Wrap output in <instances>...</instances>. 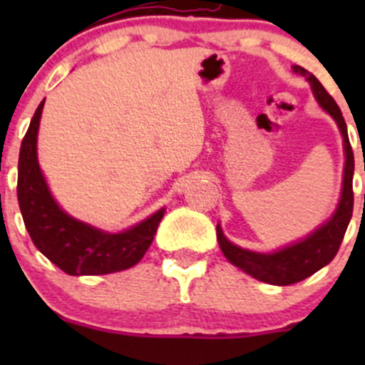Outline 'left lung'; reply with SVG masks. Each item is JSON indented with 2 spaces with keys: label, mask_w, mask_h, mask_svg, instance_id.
<instances>
[{
  "label": "left lung",
  "mask_w": 365,
  "mask_h": 365,
  "mask_svg": "<svg viewBox=\"0 0 365 365\" xmlns=\"http://www.w3.org/2000/svg\"><path fill=\"white\" fill-rule=\"evenodd\" d=\"M293 72L300 73V76H304L309 81L318 104L336 120L337 127H339L342 134L346 162L344 176H342V192L336 212L325 224H322L318 230L312 231L304 240L295 242V244L286 245V247L279 249V251L268 254L247 251V249H242L238 245L231 244L224 237L219 224H217V240H219L220 251L224 252L227 261L240 268V270H244L245 274L252 275L257 281L275 286L295 284V282L304 281L309 275L316 274L319 268L329 264L336 257L337 251H339L346 227H348L353 213V171H355V159H353V150L348 139V128H346V121L342 118L339 106L327 93L322 83L311 72L298 67V65L293 67Z\"/></svg>",
  "instance_id": "obj_1"
}]
</instances>
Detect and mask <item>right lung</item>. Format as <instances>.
Here are the masks:
<instances>
[{"mask_svg":"<svg viewBox=\"0 0 365 365\" xmlns=\"http://www.w3.org/2000/svg\"><path fill=\"white\" fill-rule=\"evenodd\" d=\"M43 102L21 145L17 176V200L33 244L68 275H104L134 267L152 245L165 208L120 233H108L65 213L51 196L36 159Z\"/></svg>","mask_w":365,"mask_h":365,"instance_id":"add662e5","label":"right lung"}]
</instances>
